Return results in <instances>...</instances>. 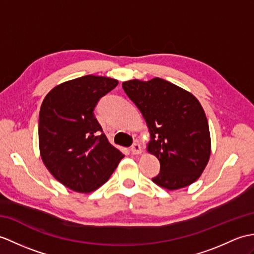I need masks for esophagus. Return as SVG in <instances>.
Wrapping results in <instances>:
<instances>
[{"label":"esophagus","instance_id":"1","mask_svg":"<svg viewBox=\"0 0 254 254\" xmlns=\"http://www.w3.org/2000/svg\"><path fill=\"white\" fill-rule=\"evenodd\" d=\"M131 151L133 155H140L141 154V146L138 143L133 144V146L131 147Z\"/></svg>","mask_w":254,"mask_h":254}]
</instances>
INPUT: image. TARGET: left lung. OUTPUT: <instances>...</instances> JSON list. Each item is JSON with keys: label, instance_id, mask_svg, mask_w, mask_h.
<instances>
[{"label": "left lung", "instance_id": "1", "mask_svg": "<svg viewBox=\"0 0 254 254\" xmlns=\"http://www.w3.org/2000/svg\"><path fill=\"white\" fill-rule=\"evenodd\" d=\"M122 87L146 120L150 133L147 150L160 161L152 182L169 190L192 184L211 154L209 125L199 100L160 78L129 80Z\"/></svg>", "mask_w": 254, "mask_h": 254}]
</instances>
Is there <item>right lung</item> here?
I'll return each instance as SVG.
<instances>
[{
	"mask_svg": "<svg viewBox=\"0 0 254 254\" xmlns=\"http://www.w3.org/2000/svg\"><path fill=\"white\" fill-rule=\"evenodd\" d=\"M117 85L107 76L84 75L55 86L41 106V158L52 175L74 191L97 190L125 157L94 116L98 100Z\"/></svg>",
	"mask_w": 254,
	"mask_h": 254,
	"instance_id": "1",
	"label": "right lung"
}]
</instances>
